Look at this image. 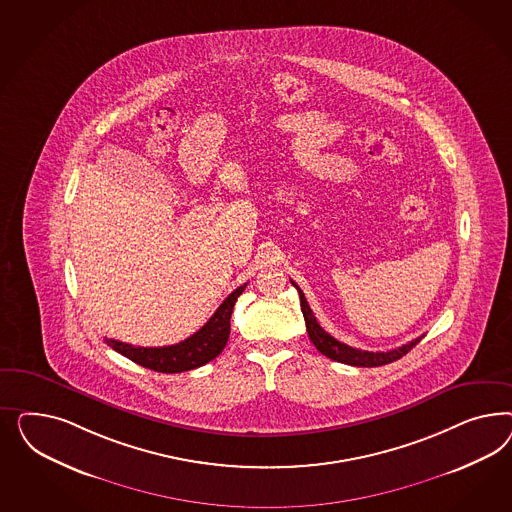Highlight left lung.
Returning <instances> with one entry per match:
<instances>
[{
    "label": "left lung",
    "instance_id": "left-lung-1",
    "mask_svg": "<svg viewBox=\"0 0 512 512\" xmlns=\"http://www.w3.org/2000/svg\"><path fill=\"white\" fill-rule=\"evenodd\" d=\"M291 283L298 289L300 308H302L304 319H306V328H308V336H310L311 343L317 347L319 353H323L330 360H336V362H341V364H349V366H358V368L385 366V364H390V362L402 358L403 355H407L422 340V336H420L417 340L409 341V343H405V345L398 347V349L377 351V353H373V351H360V349H355V347H349V345L341 343L336 338H332L328 332L321 328V325L315 319V315H313V311H311L306 296L300 291V287L296 285L295 281H291Z\"/></svg>",
    "mask_w": 512,
    "mask_h": 512
}]
</instances>
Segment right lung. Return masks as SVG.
I'll list each match as a JSON object with an SVG mask.
<instances>
[{"mask_svg": "<svg viewBox=\"0 0 512 512\" xmlns=\"http://www.w3.org/2000/svg\"><path fill=\"white\" fill-rule=\"evenodd\" d=\"M246 289V283L238 287L223 300L216 313L208 319V323L197 330L187 340L167 347H135L124 341L105 338L107 345L120 355L137 362L140 366L161 373H180L195 370L208 364L225 349L231 334V315L234 302Z\"/></svg>", "mask_w": 512, "mask_h": 512, "instance_id": "right-lung-1", "label": "right lung"}]
</instances>
